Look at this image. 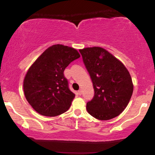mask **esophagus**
<instances>
[{
  "label": "esophagus",
  "mask_w": 155,
  "mask_h": 155,
  "mask_svg": "<svg viewBox=\"0 0 155 155\" xmlns=\"http://www.w3.org/2000/svg\"><path fill=\"white\" fill-rule=\"evenodd\" d=\"M78 94H79V95H81V94H82V90H79V91H78Z\"/></svg>",
  "instance_id": "esophagus-1"
}]
</instances>
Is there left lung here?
I'll use <instances>...</instances> for the list:
<instances>
[{
  "label": "left lung",
  "mask_w": 155,
  "mask_h": 155,
  "mask_svg": "<svg viewBox=\"0 0 155 155\" xmlns=\"http://www.w3.org/2000/svg\"><path fill=\"white\" fill-rule=\"evenodd\" d=\"M79 51L95 91L93 98L87 104L88 113L100 120L119 116L127 107L133 92L128 70L102 47H87Z\"/></svg>",
  "instance_id": "left-lung-1"
}]
</instances>
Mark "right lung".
<instances>
[{"label": "right lung", "instance_id": "right-lung-1", "mask_svg": "<svg viewBox=\"0 0 155 155\" xmlns=\"http://www.w3.org/2000/svg\"><path fill=\"white\" fill-rule=\"evenodd\" d=\"M79 58L74 48L54 44L32 64L24 78L23 90L35 111L43 116L56 117L68 110L75 94L69 90L63 72Z\"/></svg>", "mask_w": 155, "mask_h": 155}]
</instances>
